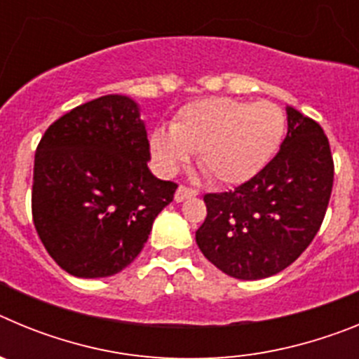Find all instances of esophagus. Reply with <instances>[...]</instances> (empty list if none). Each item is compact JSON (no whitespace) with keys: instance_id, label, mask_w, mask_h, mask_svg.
Masks as SVG:
<instances>
[{"instance_id":"esophagus-1","label":"esophagus","mask_w":359,"mask_h":359,"mask_svg":"<svg viewBox=\"0 0 359 359\" xmlns=\"http://www.w3.org/2000/svg\"><path fill=\"white\" fill-rule=\"evenodd\" d=\"M194 196H198V190L190 189V187L185 185H180L176 190V194H174V199H176L177 203H182L189 198H194Z\"/></svg>"}]
</instances>
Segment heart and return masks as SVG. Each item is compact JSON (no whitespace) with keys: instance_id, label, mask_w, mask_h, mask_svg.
<instances>
[{"instance_id":"b5f03b06","label":"heart","mask_w":359,"mask_h":359,"mask_svg":"<svg viewBox=\"0 0 359 359\" xmlns=\"http://www.w3.org/2000/svg\"><path fill=\"white\" fill-rule=\"evenodd\" d=\"M284 133L286 116L277 104L205 98L177 111L170 131L152 133L151 149L165 172H174L198 152L199 167L212 182L239 185L269 163Z\"/></svg>"}]
</instances>
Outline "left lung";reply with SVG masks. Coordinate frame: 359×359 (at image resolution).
Here are the masks:
<instances>
[{
    "label": "left lung",
    "mask_w": 359,
    "mask_h": 359,
    "mask_svg": "<svg viewBox=\"0 0 359 359\" xmlns=\"http://www.w3.org/2000/svg\"><path fill=\"white\" fill-rule=\"evenodd\" d=\"M280 151L259 174L228 192L205 194L207 219L196 231L203 255L223 273L259 280L302 255L325 217L334 180L320 123L293 107Z\"/></svg>",
    "instance_id": "left-lung-1"
}]
</instances>
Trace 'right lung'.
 Returning <instances> with one entry per match:
<instances>
[{
	"label": "right lung",
	"instance_id": "right-lung-1",
	"mask_svg": "<svg viewBox=\"0 0 359 359\" xmlns=\"http://www.w3.org/2000/svg\"><path fill=\"white\" fill-rule=\"evenodd\" d=\"M138 104L106 95L46 129L36 149L32 217L53 261L73 277L122 271L147 243L177 185L151 174Z\"/></svg>",
	"mask_w": 359,
	"mask_h": 359
}]
</instances>
